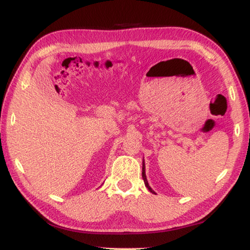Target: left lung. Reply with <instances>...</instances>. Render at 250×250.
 I'll return each instance as SVG.
<instances>
[{
	"label": "left lung",
	"instance_id": "1",
	"mask_svg": "<svg viewBox=\"0 0 250 250\" xmlns=\"http://www.w3.org/2000/svg\"><path fill=\"white\" fill-rule=\"evenodd\" d=\"M146 167H145V163H143V166H142V177H143V181H145V184H146V186L147 188V189H149L150 192H152V193H154L153 191H152V188H150V185H149V183H147V180H146Z\"/></svg>",
	"mask_w": 250,
	"mask_h": 250
}]
</instances>
